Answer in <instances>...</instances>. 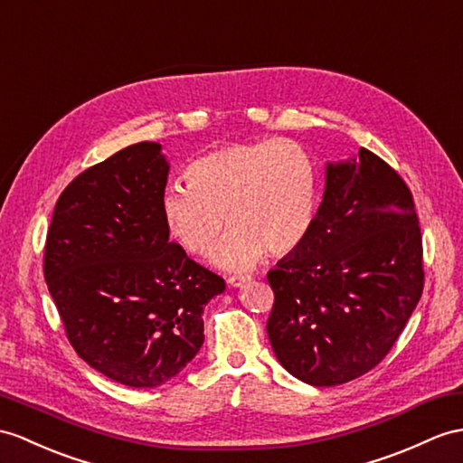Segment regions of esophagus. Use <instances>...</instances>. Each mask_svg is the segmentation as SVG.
I'll use <instances>...</instances> for the list:
<instances>
[{
	"instance_id": "esophagus-1",
	"label": "esophagus",
	"mask_w": 463,
	"mask_h": 463,
	"mask_svg": "<svg viewBox=\"0 0 463 463\" xmlns=\"http://www.w3.org/2000/svg\"><path fill=\"white\" fill-rule=\"evenodd\" d=\"M250 280H251L250 275H232V277H228V285L238 288V287H243L245 283H250Z\"/></svg>"
}]
</instances>
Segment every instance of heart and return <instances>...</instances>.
Masks as SVG:
<instances>
[{
    "label": "heart",
    "instance_id": "1",
    "mask_svg": "<svg viewBox=\"0 0 463 463\" xmlns=\"http://www.w3.org/2000/svg\"><path fill=\"white\" fill-rule=\"evenodd\" d=\"M186 184L165 190L161 212L171 238L204 257L225 225L232 230L212 261L225 270L253 267L265 250L283 255L307 238L317 212L318 178L300 145L277 139L238 143L186 168Z\"/></svg>",
    "mask_w": 463,
    "mask_h": 463
}]
</instances>
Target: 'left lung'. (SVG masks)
<instances>
[{
	"label": "left lung",
	"instance_id": "8db88e82",
	"mask_svg": "<svg viewBox=\"0 0 463 463\" xmlns=\"http://www.w3.org/2000/svg\"><path fill=\"white\" fill-rule=\"evenodd\" d=\"M267 280V334L290 375L334 387L373 369L424 288L419 216L399 173L364 146L328 163L310 232Z\"/></svg>",
	"mask_w": 463,
	"mask_h": 463
}]
</instances>
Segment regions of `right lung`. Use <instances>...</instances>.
Instances as JSON below:
<instances>
[{"instance_id":"1","label":"right lung","mask_w":463,"mask_h":463,"mask_svg":"<svg viewBox=\"0 0 463 463\" xmlns=\"http://www.w3.org/2000/svg\"><path fill=\"white\" fill-rule=\"evenodd\" d=\"M159 143L126 146L62 190L44 245V280L74 352L135 389L178 375L204 344V307L225 290L175 241L161 212Z\"/></svg>"}]
</instances>
